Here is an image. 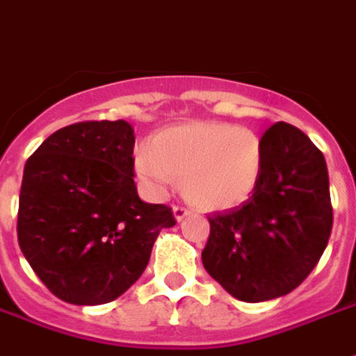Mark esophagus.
I'll return each mask as SVG.
<instances>
[{"instance_id": "34e87169", "label": "esophagus", "mask_w": 356, "mask_h": 356, "mask_svg": "<svg viewBox=\"0 0 356 356\" xmlns=\"http://www.w3.org/2000/svg\"><path fill=\"white\" fill-rule=\"evenodd\" d=\"M186 216H191V209L185 208V206H175V208H173V217H175L177 221H183Z\"/></svg>"}]
</instances>
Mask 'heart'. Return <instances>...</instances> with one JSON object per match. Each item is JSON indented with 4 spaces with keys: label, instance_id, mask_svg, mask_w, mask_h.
I'll return each instance as SVG.
<instances>
[{
    "label": "heart",
    "instance_id": "b5f03b06",
    "mask_svg": "<svg viewBox=\"0 0 356 356\" xmlns=\"http://www.w3.org/2000/svg\"><path fill=\"white\" fill-rule=\"evenodd\" d=\"M263 147L252 129L225 122H194L163 129L139 148L135 171L154 196L181 179L185 198L202 209L246 202L259 183Z\"/></svg>",
    "mask_w": 356,
    "mask_h": 356
}]
</instances>
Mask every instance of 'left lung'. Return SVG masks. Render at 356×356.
Listing matches in <instances>:
<instances>
[{"mask_svg":"<svg viewBox=\"0 0 356 356\" xmlns=\"http://www.w3.org/2000/svg\"><path fill=\"white\" fill-rule=\"evenodd\" d=\"M263 170L238 208L213 213L202 263L232 298L259 303L296 290L332 232L326 160L305 133L278 122L261 137Z\"/></svg>","mask_w":356,"mask_h":356,"instance_id":"1","label":"left lung"}]
</instances>
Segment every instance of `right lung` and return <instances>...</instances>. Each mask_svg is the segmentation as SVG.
I'll use <instances>...</instances> for the list:
<instances>
[{"mask_svg": "<svg viewBox=\"0 0 356 356\" xmlns=\"http://www.w3.org/2000/svg\"><path fill=\"white\" fill-rule=\"evenodd\" d=\"M135 133L125 120L66 125L28 158L19 244L47 288L72 305L120 298L147 268L171 208L147 204L133 181Z\"/></svg>", "mask_w": 356, "mask_h": 356, "instance_id": "right-lung-1", "label": "right lung"}]
</instances>
